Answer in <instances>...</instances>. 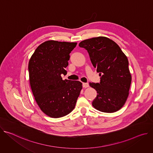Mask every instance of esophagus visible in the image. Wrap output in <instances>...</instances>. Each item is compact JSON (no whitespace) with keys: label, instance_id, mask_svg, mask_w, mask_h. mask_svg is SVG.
I'll use <instances>...</instances> for the list:
<instances>
[{"label":"esophagus","instance_id":"esophagus-1","mask_svg":"<svg viewBox=\"0 0 153 153\" xmlns=\"http://www.w3.org/2000/svg\"><path fill=\"white\" fill-rule=\"evenodd\" d=\"M83 88H88L89 86V84L88 83H83Z\"/></svg>","mask_w":153,"mask_h":153}]
</instances>
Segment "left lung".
Masks as SVG:
<instances>
[{"label":"left lung","mask_w":153,"mask_h":153,"mask_svg":"<svg viewBox=\"0 0 153 153\" xmlns=\"http://www.w3.org/2000/svg\"><path fill=\"white\" fill-rule=\"evenodd\" d=\"M79 45L88 52L101 76L99 83H90L97 93L93 107L104 113L119 111L127 100L131 82L127 57L115 42L103 36L86 39Z\"/></svg>","instance_id":"8db88e82"}]
</instances>
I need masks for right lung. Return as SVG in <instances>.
<instances>
[{
    "mask_svg": "<svg viewBox=\"0 0 153 153\" xmlns=\"http://www.w3.org/2000/svg\"><path fill=\"white\" fill-rule=\"evenodd\" d=\"M76 42L48 40L35 50L28 63L31 88L38 106L46 115L59 118L70 113L82 89L79 81L63 80L70 53Z\"/></svg>",
    "mask_w": 153,
    "mask_h": 153,
    "instance_id": "obj_1",
    "label": "right lung"
}]
</instances>
